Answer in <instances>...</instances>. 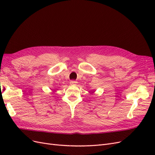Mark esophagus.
I'll return each instance as SVG.
<instances>
[{
  "mask_svg": "<svg viewBox=\"0 0 155 155\" xmlns=\"http://www.w3.org/2000/svg\"><path fill=\"white\" fill-rule=\"evenodd\" d=\"M70 85H76V84L77 83V81L75 80H72V81H70Z\"/></svg>",
  "mask_w": 155,
  "mask_h": 155,
  "instance_id": "esophagus-1",
  "label": "esophagus"
}]
</instances>
